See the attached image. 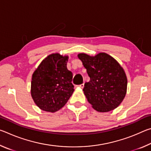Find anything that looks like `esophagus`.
<instances>
[{
  "label": "esophagus",
  "instance_id": "1",
  "mask_svg": "<svg viewBox=\"0 0 151 151\" xmlns=\"http://www.w3.org/2000/svg\"><path fill=\"white\" fill-rule=\"evenodd\" d=\"M84 86H85V85H84V84H81V85H78V86H79V87H80V88H83L84 87Z\"/></svg>",
  "mask_w": 151,
  "mask_h": 151
}]
</instances>
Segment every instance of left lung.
I'll return each instance as SVG.
<instances>
[{"label": "left lung", "instance_id": "left-lung-1", "mask_svg": "<svg viewBox=\"0 0 151 151\" xmlns=\"http://www.w3.org/2000/svg\"><path fill=\"white\" fill-rule=\"evenodd\" d=\"M78 57L90 77L83 88L88 103L99 112L116 109L127 93V78L123 68L106 53L94 57L81 53Z\"/></svg>", "mask_w": 151, "mask_h": 151}]
</instances>
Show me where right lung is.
<instances>
[{"instance_id": "obj_1", "label": "right lung", "mask_w": 151, "mask_h": 151, "mask_svg": "<svg viewBox=\"0 0 151 151\" xmlns=\"http://www.w3.org/2000/svg\"><path fill=\"white\" fill-rule=\"evenodd\" d=\"M68 57L58 53L45 58L32 75L31 95L42 111L55 112L65 105L75 91Z\"/></svg>"}]
</instances>
